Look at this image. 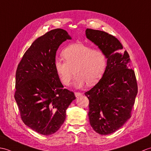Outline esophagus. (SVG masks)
<instances>
[{
  "instance_id": "34e87169",
  "label": "esophagus",
  "mask_w": 151,
  "mask_h": 151,
  "mask_svg": "<svg viewBox=\"0 0 151 151\" xmlns=\"http://www.w3.org/2000/svg\"><path fill=\"white\" fill-rule=\"evenodd\" d=\"M74 93H75V96H76V97H79V96H80L81 95V93H80V92H74Z\"/></svg>"
}]
</instances>
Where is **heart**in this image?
I'll list each match as a JSON object with an SVG mask.
<instances>
[{"label":"heart","instance_id":"1","mask_svg":"<svg viewBox=\"0 0 151 151\" xmlns=\"http://www.w3.org/2000/svg\"><path fill=\"white\" fill-rule=\"evenodd\" d=\"M62 58L65 61L56 59L53 63L55 73L65 86L71 84L76 74L74 85L81 88L95 85L101 78L106 67V56L102 50L93 49L82 43H75L63 50Z\"/></svg>","mask_w":151,"mask_h":151}]
</instances>
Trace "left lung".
I'll list each match as a JSON object with an SVG mask.
<instances>
[{"label":"left lung","mask_w":151,"mask_h":151,"mask_svg":"<svg viewBox=\"0 0 151 151\" xmlns=\"http://www.w3.org/2000/svg\"><path fill=\"white\" fill-rule=\"evenodd\" d=\"M86 37L105 53L107 63L99 81L85 93L89 100L90 125L99 134L116 132L131 117L138 93L130 59L119 40L108 33L87 28Z\"/></svg>","instance_id":"1"}]
</instances>
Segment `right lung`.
Returning a JSON list of instances; mask_svg holds the SVG:
<instances>
[{"label":"right lung","instance_id":"obj_1","mask_svg":"<svg viewBox=\"0 0 151 151\" xmlns=\"http://www.w3.org/2000/svg\"><path fill=\"white\" fill-rule=\"evenodd\" d=\"M71 39L63 29H52L37 39L19 63L15 99L26 125L42 135L56 132L64 123L74 93L66 88L53 63L59 46Z\"/></svg>","mask_w":151,"mask_h":151}]
</instances>
